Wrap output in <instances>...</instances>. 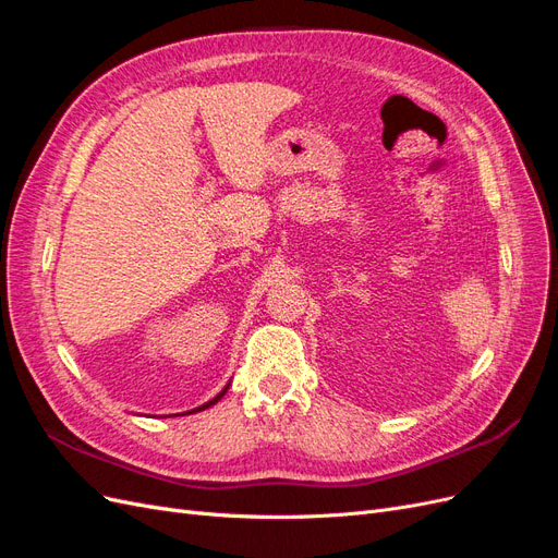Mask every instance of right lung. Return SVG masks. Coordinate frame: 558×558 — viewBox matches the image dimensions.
<instances>
[{
	"mask_svg": "<svg viewBox=\"0 0 558 558\" xmlns=\"http://www.w3.org/2000/svg\"><path fill=\"white\" fill-rule=\"evenodd\" d=\"M228 388H230V384H228V386L223 388V391H221V393H218L216 398H211V400H209V402H205V404H199V408H195V410H191V412H202V410H207V408H211V404H214V402H218V400H221V398L226 396V391H228ZM191 412H189V414H191Z\"/></svg>",
	"mask_w": 558,
	"mask_h": 558,
	"instance_id": "right-lung-1",
	"label": "right lung"
}]
</instances>
